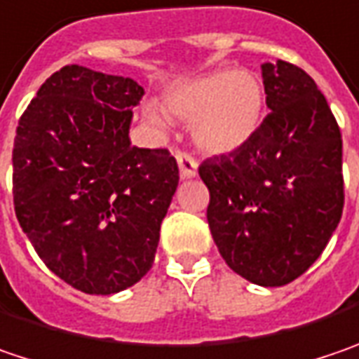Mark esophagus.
Listing matches in <instances>:
<instances>
[{"label":"esophagus","instance_id":"34e87169","mask_svg":"<svg viewBox=\"0 0 359 359\" xmlns=\"http://www.w3.org/2000/svg\"><path fill=\"white\" fill-rule=\"evenodd\" d=\"M175 159H177V165H180V173L184 180L189 177H196L198 173V161L186 151H175Z\"/></svg>","mask_w":359,"mask_h":359}]
</instances>
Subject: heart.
I'll return each instance as SVG.
<instances>
[{"instance_id": "heart-1", "label": "heart", "mask_w": 359, "mask_h": 359, "mask_svg": "<svg viewBox=\"0 0 359 359\" xmlns=\"http://www.w3.org/2000/svg\"><path fill=\"white\" fill-rule=\"evenodd\" d=\"M171 117L191 121V139L210 155H226L244 147L259 133L266 111V93L252 70L216 68L175 82L163 93ZM143 117L165 129L168 115L157 102L143 104Z\"/></svg>"}]
</instances>
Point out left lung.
<instances>
[{"instance_id":"left-lung-1","label":"left lung","mask_w":359,"mask_h":359,"mask_svg":"<svg viewBox=\"0 0 359 359\" xmlns=\"http://www.w3.org/2000/svg\"><path fill=\"white\" fill-rule=\"evenodd\" d=\"M269 115L244 147L200 165L208 224L226 264L260 287L301 277L341 220V133L299 66L264 62Z\"/></svg>"}]
</instances>
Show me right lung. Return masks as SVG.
<instances>
[{
	"label": "right lung",
	"mask_w": 359,
	"mask_h": 359,
	"mask_svg": "<svg viewBox=\"0 0 359 359\" xmlns=\"http://www.w3.org/2000/svg\"><path fill=\"white\" fill-rule=\"evenodd\" d=\"M145 90L79 64L40 86L13 141V206L46 266L88 295H113L151 269L180 171L168 149L131 145Z\"/></svg>",
	"instance_id": "add662e5"
}]
</instances>
